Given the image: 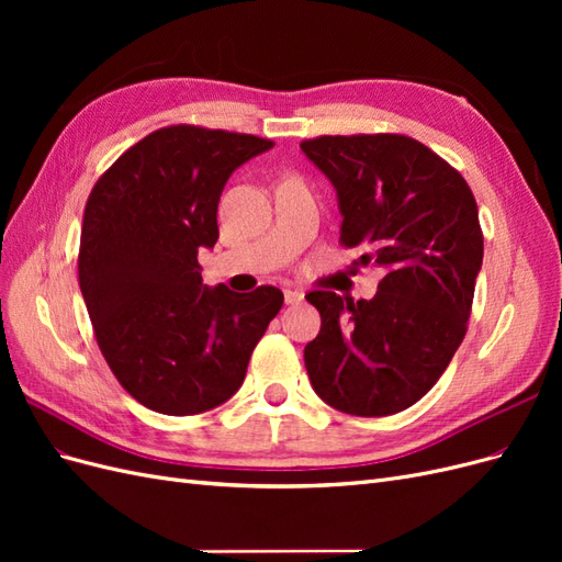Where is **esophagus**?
<instances>
[{
    "mask_svg": "<svg viewBox=\"0 0 562 562\" xmlns=\"http://www.w3.org/2000/svg\"><path fill=\"white\" fill-rule=\"evenodd\" d=\"M302 293L300 291H293V288H285L283 291V300H285V304H297V302H302Z\"/></svg>",
    "mask_w": 562,
    "mask_h": 562,
    "instance_id": "esophagus-1",
    "label": "esophagus"
}]
</instances>
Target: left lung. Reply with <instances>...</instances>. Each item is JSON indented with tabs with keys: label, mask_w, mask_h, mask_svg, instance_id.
I'll return each mask as SVG.
<instances>
[{
	"label": "left lung",
	"mask_w": 562,
	"mask_h": 562,
	"mask_svg": "<svg viewBox=\"0 0 562 562\" xmlns=\"http://www.w3.org/2000/svg\"><path fill=\"white\" fill-rule=\"evenodd\" d=\"M337 190L339 246L382 267L372 300L312 291L321 330L304 347L316 394L347 415L384 417L443 375L469 328L483 229L471 187L443 157L401 133L300 143Z\"/></svg>",
	"instance_id": "8db88e82"
}]
</instances>
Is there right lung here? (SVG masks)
I'll use <instances>...</instances> for the list:
<instances>
[{
	"label": "right lung",
	"mask_w": 562,
	"mask_h": 562,
	"mask_svg": "<svg viewBox=\"0 0 562 562\" xmlns=\"http://www.w3.org/2000/svg\"><path fill=\"white\" fill-rule=\"evenodd\" d=\"M269 138L164 126L98 178L83 209L79 288L95 342L128 394L161 415H199L239 391L283 304L274 285L206 288L196 252L217 241V201Z\"/></svg>",
	"instance_id": "right-lung-1"
}]
</instances>
